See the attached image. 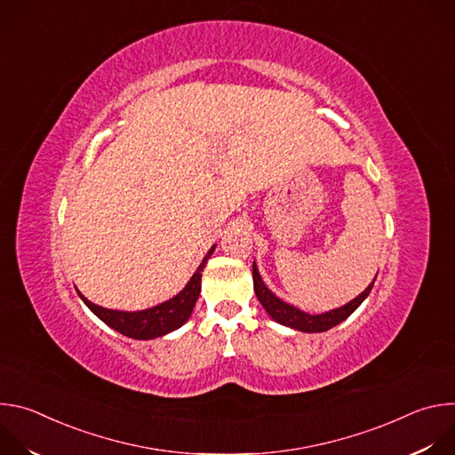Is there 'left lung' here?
I'll return each instance as SVG.
<instances>
[{
	"label": "left lung",
	"instance_id": "left-lung-1",
	"mask_svg": "<svg viewBox=\"0 0 455 455\" xmlns=\"http://www.w3.org/2000/svg\"><path fill=\"white\" fill-rule=\"evenodd\" d=\"M251 274H253V290H255V295L259 299V302L263 304V307L267 309V313L279 323H283V326H288V328H293L297 331H302V333H322V331H328L331 328H335L337 323L344 322L365 299L367 295L371 293L372 290V284L374 281L356 297L353 299L351 302H347L346 306L342 307H337V309H331V311H326L322 315H309V313H304L300 311L299 307L291 306V304H286L284 300H281L277 295H274L267 284L263 283L261 275H259V270L253 263L251 267Z\"/></svg>",
	"mask_w": 455,
	"mask_h": 455
}]
</instances>
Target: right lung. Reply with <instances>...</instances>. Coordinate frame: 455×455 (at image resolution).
I'll use <instances>...</instances> for the list:
<instances>
[{"label":"right lung","instance_id":"1","mask_svg":"<svg viewBox=\"0 0 455 455\" xmlns=\"http://www.w3.org/2000/svg\"><path fill=\"white\" fill-rule=\"evenodd\" d=\"M216 246H212L207 255L204 257L202 265L198 270L194 272L190 281L185 284V288L172 299L142 309V311H118V309H108L102 306H97L90 302L83 293L79 297L84 300V304L104 322L108 326L129 339H137V340H151L164 337L178 328H181L183 323L188 320L194 306H196V300L200 297L202 290V272L209 261V257L212 255Z\"/></svg>","mask_w":455,"mask_h":455}]
</instances>
